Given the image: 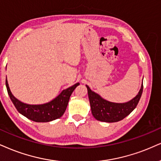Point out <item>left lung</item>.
I'll list each match as a JSON object with an SVG mask.
<instances>
[{
    "label": "left lung",
    "instance_id": "left-lung-1",
    "mask_svg": "<svg viewBox=\"0 0 161 161\" xmlns=\"http://www.w3.org/2000/svg\"><path fill=\"white\" fill-rule=\"evenodd\" d=\"M86 86L88 91L92 116L97 120L104 122H116L128 116L138 104L143 89L142 84L138 94L131 100L125 103H115L105 100L98 94L91 90L87 85Z\"/></svg>",
    "mask_w": 161,
    "mask_h": 161
}]
</instances>
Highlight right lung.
<instances>
[{"label": "right lung", "mask_w": 161, "mask_h": 161, "mask_svg": "<svg viewBox=\"0 0 161 161\" xmlns=\"http://www.w3.org/2000/svg\"><path fill=\"white\" fill-rule=\"evenodd\" d=\"M80 85L77 83L73 86L63 90L59 96L51 102L42 104H28L21 102L12 94L6 78V86L9 98L14 106L21 115L36 122H47L60 118L66 110L71 93Z\"/></svg>", "instance_id": "obj_1"}]
</instances>
